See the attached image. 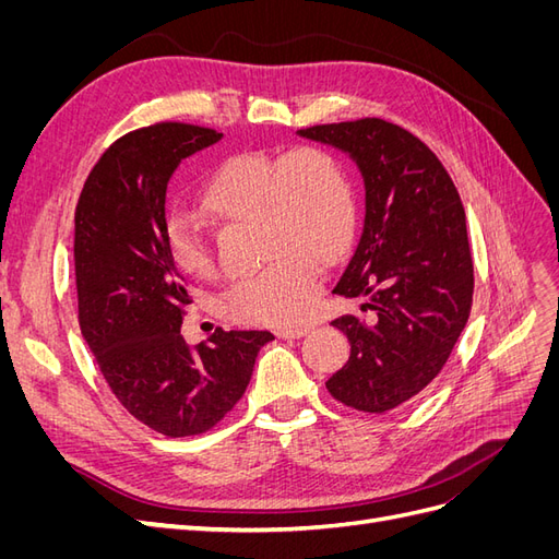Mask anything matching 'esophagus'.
Wrapping results in <instances>:
<instances>
[{
	"label": "esophagus",
	"instance_id": "obj_1",
	"mask_svg": "<svg viewBox=\"0 0 559 559\" xmlns=\"http://www.w3.org/2000/svg\"><path fill=\"white\" fill-rule=\"evenodd\" d=\"M310 333V329H306V326H296V329H277L275 331V335L277 337H292V341H294V337H302V335H308Z\"/></svg>",
	"mask_w": 559,
	"mask_h": 559
}]
</instances>
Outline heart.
Wrapping results in <instances>:
<instances>
[{
  "label": "heart",
  "mask_w": 559,
  "mask_h": 559,
  "mask_svg": "<svg viewBox=\"0 0 559 559\" xmlns=\"http://www.w3.org/2000/svg\"><path fill=\"white\" fill-rule=\"evenodd\" d=\"M200 207L218 222L259 224L261 253L270 261L222 296V312L242 324L292 326L306 317L321 261L341 259L357 228V198L345 167L319 146L228 158L202 189ZM165 240L183 275H212V251L189 218L173 216Z\"/></svg>",
  "instance_id": "1"
}]
</instances>
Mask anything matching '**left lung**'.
Wrapping results in <instances>:
<instances>
[{
  "label": "left lung",
  "mask_w": 559,
  "mask_h": 559,
  "mask_svg": "<svg viewBox=\"0 0 559 559\" xmlns=\"http://www.w3.org/2000/svg\"><path fill=\"white\" fill-rule=\"evenodd\" d=\"M298 134L345 151L366 189L361 238L333 294L366 298L370 319L331 321L352 352L326 389L354 411H394L441 373L468 321L473 259L460 193L425 142L382 118Z\"/></svg>",
  "instance_id": "8db88e82"
}]
</instances>
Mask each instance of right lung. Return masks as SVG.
I'll list each match as a JSON object with an SVG mask.
<instances>
[{"label":"right lung","mask_w":559,"mask_h":559,"mask_svg":"<svg viewBox=\"0 0 559 559\" xmlns=\"http://www.w3.org/2000/svg\"><path fill=\"white\" fill-rule=\"evenodd\" d=\"M224 134L156 123L116 140L91 170L74 214L79 324L123 408L163 436H198L245 394L267 331H222L186 345L191 298L165 240L167 181Z\"/></svg>","instance_id":"obj_1"}]
</instances>
